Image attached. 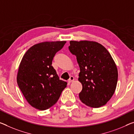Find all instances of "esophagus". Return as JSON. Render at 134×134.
<instances>
[{"mask_svg": "<svg viewBox=\"0 0 134 134\" xmlns=\"http://www.w3.org/2000/svg\"><path fill=\"white\" fill-rule=\"evenodd\" d=\"M74 81V78L72 77V76H71V77H70L69 79L68 80V82L69 83H72V82Z\"/></svg>", "mask_w": 134, "mask_h": 134, "instance_id": "obj_1", "label": "esophagus"}]
</instances>
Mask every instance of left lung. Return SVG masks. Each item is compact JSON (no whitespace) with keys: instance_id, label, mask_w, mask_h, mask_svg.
Listing matches in <instances>:
<instances>
[{"instance_id":"1","label":"left lung","mask_w":134,"mask_h":134,"mask_svg":"<svg viewBox=\"0 0 134 134\" xmlns=\"http://www.w3.org/2000/svg\"><path fill=\"white\" fill-rule=\"evenodd\" d=\"M69 50L76 55L80 72L79 81L83 88L80 99L86 105L100 107L114 94L118 71L108 50L99 43L90 41H71Z\"/></svg>"}]
</instances>
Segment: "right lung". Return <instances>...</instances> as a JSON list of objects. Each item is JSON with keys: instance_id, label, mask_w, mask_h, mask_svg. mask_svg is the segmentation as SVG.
Here are the masks:
<instances>
[{"instance_id": "right-lung-1", "label": "right lung", "mask_w": 134, "mask_h": 134, "mask_svg": "<svg viewBox=\"0 0 134 134\" xmlns=\"http://www.w3.org/2000/svg\"><path fill=\"white\" fill-rule=\"evenodd\" d=\"M42 42L26 51L18 68L17 81L30 105L40 110L50 108L57 102L67 83L59 79L53 67V57L65 43Z\"/></svg>"}]
</instances>
